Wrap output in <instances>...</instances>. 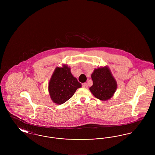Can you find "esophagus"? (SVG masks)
<instances>
[{"label":"esophagus","mask_w":155,"mask_h":155,"mask_svg":"<svg viewBox=\"0 0 155 155\" xmlns=\"http://www.w3.org/2000/svg\"><path fill=\"white\" fill-rule=\"evenodd\" d=\"M82 87L83 88H88V85H87V83H86V82H85V83H83V84H82Z\"/></svg>","instance_id":"esophagus-1"}]
</instances>
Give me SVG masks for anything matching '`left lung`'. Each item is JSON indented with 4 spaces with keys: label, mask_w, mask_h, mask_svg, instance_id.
Listing matches in <instances>:
<instances>
[{
    "label": "left lung",
    "mask_w": 155,
    "mask_h": 155,
    "mask_svg": "<svg viewBox=\"0 0 155 155\" xmlns=\"http://www.w3.org/2000/svg\"><path fill=\"white\" fill-rule=\"evenodd\" d=\"M93 85L90 91L96 98L107 101L114 95L117 89V82L107 66L95 69L91 75Z\"/></svg>",
    "instance_id": "8db88e82"
}]
</instances>
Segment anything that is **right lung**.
Listing matches in <instances>:
<instances>
[{
    "mask_svg": "<svg viewBox=\"0 0 155 155\" xmlns=\"http://www.w3.org/2000/svg\"><path fill=\"white\" fill-rule=\"evenodd\" d=\"M48 90L52 101L61 104L70 99L81 84L72 75L70 68L66 64L57 67L49 81Z\"/></svg>",
    "mask_w": 155,
    "mask_h": 155,
    "instance_id": "obj_1",
    "label": "right lung"
}]
</instances>
